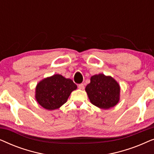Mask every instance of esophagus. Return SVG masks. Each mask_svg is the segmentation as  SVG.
I'll return each mask as SVG.
<instances>
[{
    "label": "esophagus",
    "instance_id": "esophagus-1",
    "mask_svg": "<svg viewBox=\"0 0 154 154\" xmlns=\"http://www.w3.org/2000/svg\"><path fill=\"white\" fill-rule=\"evenodd\" d=\"M78 88H79V89H81V90H83L84 88H85V86H84V84L81 83V84H79V85H78Z\"/></svg>",
    "mask_w": 154,
    "mask_h": 154
}]
</instances>
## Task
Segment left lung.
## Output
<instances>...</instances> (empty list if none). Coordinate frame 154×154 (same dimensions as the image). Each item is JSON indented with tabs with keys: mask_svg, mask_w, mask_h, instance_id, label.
Segmentation results:
<instances>
[{
	"mask_svg": "<svg viewBox=\"0 0 154 154\" xmlns=\"http://www.w3.org/2000/svg\"><path fill=\"white\" fill-rule=\"evenodd\" d=\"M85 91L92 104L99 108H111L119 101V83L113 78L102 73L92 75Z\"/></svg>",
	"mask_w": 154,
	"mask_h": 154,
	"instance_id": "obj_1",
	"label": "left lung"
}]
</instances>
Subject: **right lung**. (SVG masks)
<instances>
[{
  "mask_svg": "<svg viewBox=\"0 0 154 154\" xmlns=\"http://www.w3.org/2000/svg\"><path fill=\"white\" fill-rule=\"evenodd\" d=\"M77 85L71 79L55 74L43 79L35 88V99L38 104L48 110L57 109L66 102Z\"/></svg>",
  "mask_w": 154,
  "mask_h": 154,
  "instance_id": "right-lung-1",
  "label": "right lung"
}]
</instances>
